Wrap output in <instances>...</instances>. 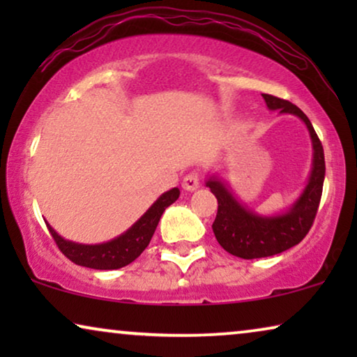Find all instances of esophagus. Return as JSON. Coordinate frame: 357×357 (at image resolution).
<instances>
[{
  "label": "esophagus",
  "mask_w": 357,
  "mask_h": 357,
  "mask_svg": "<svg viewBox=\"0 0 357 357\" xmlns=\"http://www.w3.org/2000/svg\"><path fill=\"white\" fill-rule=\"evenodd\" d=\"M182 187H183V190H187V192H195V190L199 187L198 174L192 172V174L185 175V178H183V182H182Z\"/></svg>",
  "instance_id": "esophagus-1"
}]
</instances>
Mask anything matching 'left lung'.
Returning <instances> with one entry per match:
<instances>
[{
  "mask_svg": "<svg viewBox=\"0 0 357 357\" xmlns=\"http://www.w3.org/2000/svg\"><path fill=\"white\" fill-rule=\"evenodd\" d=\"M261 96L270 110L296 115L304 121L312 139L314 158L309 182L301 197L284 213L273 216H263L243 206L229 185L216 175L206 180V187L218 198V214L213 222L214 236L224 250L243 260L271 257L297 245L314 224L325 180L324 146L307 115L289 100L270 94Z\"/></svg>",
  "mask_w": 357,
  "mask_h": 357,
  "instance_id": "8db88e82",
  "label": "left lung"
}]
</instances>
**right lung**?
<instances>
[{"mask_svg":"<svg viewBox=\"0 0 357 357\" xmlns=\"http://www.w3.org/2000/svg\"><path fill=\"white\" fill-rule=\"evenodd\" d=\"M180 197V190L172 188L160 195L155 199L148 211L131 226L128 231L120 234L119 237L112 238L109 242L96 243V245H86L63 238L50 224L47 222L53 241L60 250L70 258L73 263L79 266L94 268V270H119L130 265L138 258L146 247L149 245L153 234L160 221V216L174 202Z\"/></svg>","mask_w":357,"mask_h":357,"instance_id":"right-lung-1","label":"right lung"}]
</instances>
